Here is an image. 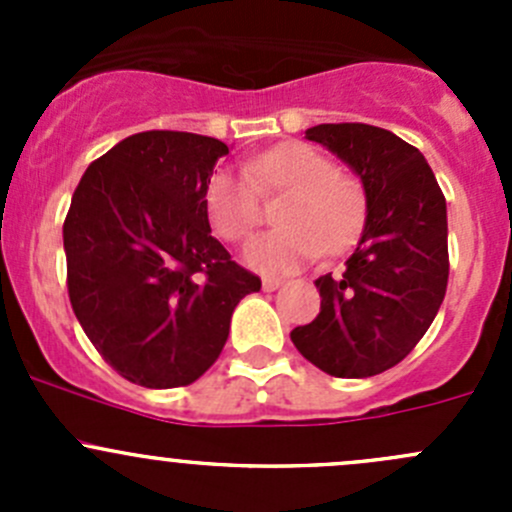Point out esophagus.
I'll use <instances>...</instances> for the list:
<instances>
[{"label":"esophagus","mask_w":512,"mask_h":512,"mask_svg":"<svg viewBox=\"0 0 512 512\" xmlns=\"http://www.w3.org/2000/svg\"><path fill=\"white\" fill-rule=\"evenodd\" d=\"M282 285H285V280H277V277H265V280H262V289H265V292H275V289H280Z\"/></svg>","instance_id":"esophagus-1"}]
</instances>
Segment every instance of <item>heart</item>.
Here are the masks:
<instances>
[{
  "label": "heart",
  "instance_id": "heart-1",
  "mask_svg": "<svg viewBox=\"0 0 512 512\" xmlns=\"http://www.w3.org/2000/svg\"><path fill=\"white\" fill-rule=\"evenodd\" d=\"M285 193L277 208L280 230L250 242L245 257L270 275H287L322 252H342L356 240L366 218L361 183L344 175L322 151L287 143L250 158L242 173L223 170L208 185V213L230 242L252 235L262 218L260 195Z\"/></svg>",
  "mask_w": 512,
  "mask_h": 512
}]
</instances>
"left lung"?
Listing matches in <instances>:
<instances>
[{"instance_id":"1","label":"left lung","mask_w":512,"mask_h":512,"mask_svg":"<svg viewBox=\"0 0 512 512\" xmlns=\"http://www.w3.org/2000/svg\"><path fill=\"white\" fill-rule=\"evenodd\" d=\"M307 138L359 175L366 223L342 275L314 282L317 319L289 337L329 376L366 379L406 359L446 297V198L421 151L386 128L322 123Z\"/></svg>"}]
</instances>
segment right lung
<instances>
[{
  "instance_id": "1",
  "label": "right lung",
  "mask_w": 512,
  "mask_h": 512,
  "mask_svg": "<svg viewBox=\"0 0 512 512\" xmlns=\"http://www.w3.org/2000/svg\"><path fill=\"white\" fill-rule=\"evenodd\" d=\"M227 153L198 133H136L94 160L71 198V307L96 352L146 389L200 379L237 302L262 287L210 232L205 195Z\"/></svg>"
}]
</instances>
